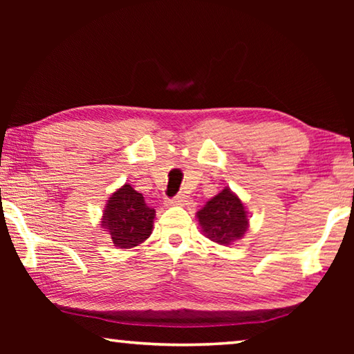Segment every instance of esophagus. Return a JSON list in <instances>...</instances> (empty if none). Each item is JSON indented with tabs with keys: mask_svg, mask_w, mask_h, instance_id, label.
Wrapping results in <instances>:
<instances>
[{
	"mask_svg": "<svg viewBox=\"0 0 354 354\" xmlns=\"http://www.w3.org/2000/svg\"><path fill=\"white\" fill-rule=\"evenodd\" d=\"M189 201V198L187 196H185L184 194H178L176 196H173V198H169L167 200L165 203L169 206H183V205H185V203Z\"/></svg>",
	"mask_w": 354,
	"mask_h": 354,
	"instance_id": "esophagus-1",
	"label": "esophagus"
}]
</instances>
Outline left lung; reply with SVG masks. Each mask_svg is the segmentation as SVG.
<instances>
[{"label": "left lung", "mask_w": 354, "mask_h": 354, "mask_svg": "<svg viewBox=\"0 0 354 354\" xmlns=\"http://www.w3.org/2000/svg\"><path fill=\"white\" fill-rule=\"evenodd\" d=\"M200 226L207 239L220 245H230L242 239L248 230V217L243 203L230 189H223L196 212Z\"/></svg>", "instance_id": "left-lung-1"}]
</instances>
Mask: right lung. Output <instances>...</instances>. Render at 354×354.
I'll use <instances>...</instances> for the list:
<instances>
[{"label": "right lung", "mask_w": 354, "mask_h": 354, "mask_svg": "<svg viewBox=\"0 0 354 354\" xmlns=\"http://www.w3.org/2000/svg\"><path fill=\"white\" fill-rule=\"evenodd\" d=\"M156 211L143 195L124 184L107 200L103 226L118 248H133L149 237Z\"/></svg>", "instance_id": "right-lung-1"}]
</instances>
